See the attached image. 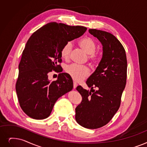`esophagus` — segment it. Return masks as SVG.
<instances>
[{
  "label": "esophagus",
  "instance_id": "esophagus-1",
  "mask_svg": "<svg viewBox=\"0 0 147 147\" xmlns=\"http://www.w3.org/2000/svg\"><path fill=\"white\" fill-rule=\"evenodd\" d=\"M78 86V84L76 82H73V88L74 89H76V87Z\"/></svg>",
  "mask_w": 147,
  "mask_h": 147
}]
</instances>
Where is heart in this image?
<instances>
[{
	"mask_svg": "<svg viewBox=\"0 0 147 147\" xmlns=\"http://www.w3.org/2000/svg\"><path fill=\"white\" fill-rule=\"evenodd\" d=\"M79 46L89 55L88 59L91 63L95 65L100 61V54L97 52V44L94 40L89 36L82 38L79 41ZM73 44L71 41L67 42L61 50V56L64 60H68L72 50ZM65 72L75 81H80L84 79L89 73V68L84 65L73 63L65 67Z\"/></svg>",
	"mask_w": 147,
	"mask_h": 147,
	"instance_id": "heart-1",
	"label": "heart"
}]
</instances>
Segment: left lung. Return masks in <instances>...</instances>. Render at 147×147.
Returning a JSON list of instances; mask_svg holds the SVG:
<instances>
[{
    "instance_id": "obj_1",
    "label": "left lung",
    "mask_w": 147,
    "mask_h": 147,
    "mask_svg": "<svg viewBox=\"0 0 147 147\" xmlns=\"http://www.w3.org/2000/svg\"><path fill=\"white\" fill-rule=\"evenodd\" d=\"M89 32L101 42L103 56L86 82L91 91L81 86L76 88L82 100L76 108L75 118L85 128L96 129L109 123L119 108L126 84L127 62L124 47L113 35L95 29H89Z\"/></svg>"
}]
</instances>
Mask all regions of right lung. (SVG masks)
<instances>
[{"mask_svg": "<svg viewBox=\"0 0 147 147\" xmlns=\"http://www.w3.org/2000/svg\"><path fill=\"white\" fill-rule=\"evenodd\" d=\"M87 28L51 22L31 35L18 65L16 89L19 104L29 117L43 119L50 116L55 103L71 91L73 82L67 73H59L50 82L48 73L61 68V50L68 42L84 34Z\"/></svg>", "mask_w": 147, "mask_h": 147, "instance_id": "add662e5", "label": "right lung"}]
</instances>
